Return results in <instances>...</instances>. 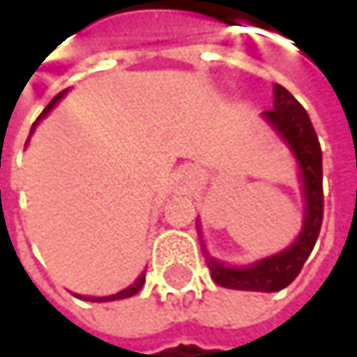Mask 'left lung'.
Wrapping results in <instances>:
<instances>
[{"instance_id": "1", "label": "left lung", "mask_w": 357, "mask_h": 357, "mask_svg": "<svg viewBox=\"0 0 357 357\" xmlns=\"http://www.w3.org/2000/svg\"><path fill=\"white\" fill-rule=\"evenodd\" d=\"M273 91H275V103L273 109L264 111V117L287 140V144L298 157L302 181H304V196H306L304 227L291 248L283 250L271 258H264L252 266L231 268L208 258L213 281L227 289L279 291L287 287L300 275L321 234L324 196H322V151L319 136L314 132V126L306 109L296 101V97L287 89L275 84Z\"/></svg>"}]
</instances>
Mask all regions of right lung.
<instances>
[{
	"label": "right lung",
	"mask_w": 357,
	"mask_h": 357,
	"mask_svg": "<svg viewBox=\"0 0 357 357\" xmlns=\"http://www.w3.org/2000/svg\"><path fill=\"white\" fill-rule=\"evenodd\" d=\"M63 95H66V91H61V93H59L57 97H53V99H51V103H49L47 107L43 109V113L38 115V119H40V117H45V115L49 113V109L53 107V105H55V103H57V101H59V99L63 97ZM38 119H36V121H38ZM36 121L33 123V130H35ZM142 285H144V275H142V277H138V279L134 281V285L126 287L123 291H119V294H115V296H107V298H86V300H89V302H111V300H123V298H132V296H136V294H138V291L142 289Z\"/></svg>",
	"instance_id": "obj_1"
}]
</instances>
